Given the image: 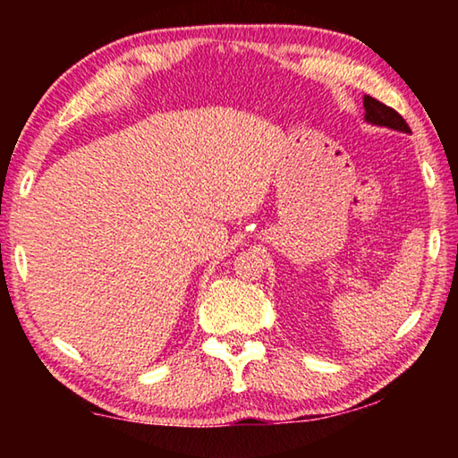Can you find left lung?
<instances>
[{
    "label": "left lung",
    "mask_w": 458,
    "mask_h": 458,
    "mask_svg": "<svg viewBox=\"0 0 458 458\" xmlns=\"http://www.w3.org/2000/svg\"><path fill=\"white\" fill-rule=\"evenodd\" d=\"M363 108H366V123L376 127H387L394 131H400V133H410L408 123L400 117V114L394 111V108L386 106L379 100L371 98L369 95L363 97Z\"/></svg>",
    "instance_id": "8db88e82"
}]
</instances>
